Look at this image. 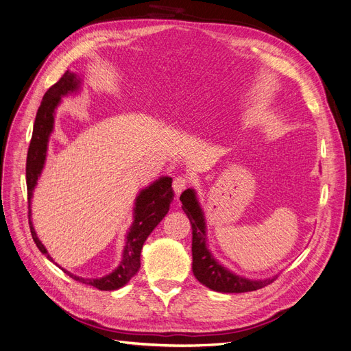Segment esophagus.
Segmentation results:
<instances>
[{
  "mask_svg": "<svg viewBox=\"0 0 351 351\" xmlns=\"http://www.w3.org/2000/svg\"><path fill=\"white\" fill-rule=\"evenodd\" d=\"M186 186H188V179L186 178H184V176L175 178V180H173V191H175L176 195H180V193H182L186 189Z\"/></svg>",
  "mask_w": 351,
  "mask_h": 351,
  "instance_id": "1",
  "label": "esophagus"
}]
</instances>
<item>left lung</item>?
<instances>
[{
  "mask_svg": "<svg viewBox=\"0 0 351 351\" xmlns=\"http://www.w3.org/2000/svg\"><path fill=\"white\" fill-rule=\"evenodd\" d=\"M180 202L192 226V271L206 288L223 293H243L265 288L278 278L275 275L266 279H249L219 263L208 247L205 215L195 189L184 191Z\"/></svg>",
  "mask_w": 351,
  "mask_h": 351,
  "instance_id": "obj_1",
  "label": "left lung"
}]
</instances>
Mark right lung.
I'll use <instances>...</instances> for the list:
<instances>
[{
  "mask_svg": "<svg viewBox=\"0 0 351 351\" xmlns=\"http://www.w3.org/2000/svg\"><path fill=\"white\" fill-rule=\"evenodd\" d=\"M82 80L80 75L66 71L63 73L60 80L47 89L45 94L40 107L37 110L34 127H33V136L29 146L27 153V163H25V182H27V197H29V224L32 237L38 247L50 262H53V257L47 253V249L43 243L38 240L36 230L32 221V198L33 191L37 185V180L40 178L43 167L46 163L47 156V145L51 132H53L55 125V114L59 104L62 102V97H66L69 94H75L81 89ZM173 189H172V178L160 176L156 179L153 184L141 189L134 199V208H133V223L130 226L125 244L121 254V262L117 266L111 274L102 276V278H81L71 274L69 270L60 267L64 274L69 278L82 282L85 285H90L99 291H115L123 288L124 285L130 282L140 269V253L143 249V244L150 236V232L156 228L165 215L169 211V206L173 201Z\"/></svg>",
  "mask_w": 351,
  "mask_h": 351,
  "instance_id": "obj_1",
  "label": "right lung"
}]
</instances>
